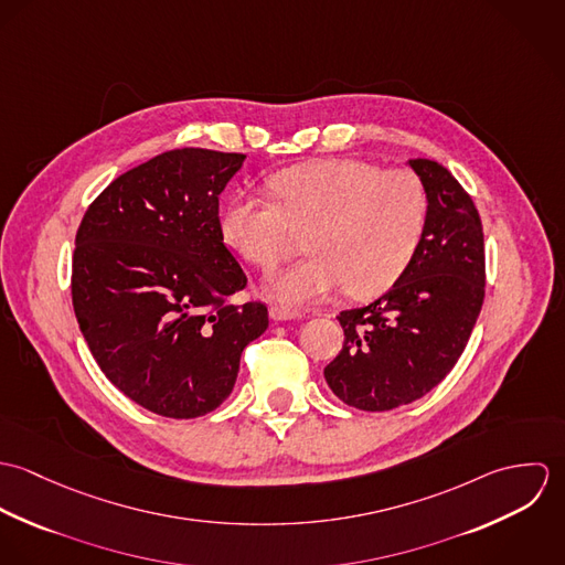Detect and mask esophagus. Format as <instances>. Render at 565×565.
<instances>
[{
  "instance_id": "1",
  "label": "esophagus",
  "mask_w": 565,
  "mask_h": 565,
  "mask_svg": "<svg viewBox=\"0 0 565 565\" xmlns=\"http://www.w3.org/2000/svg\"><path fill=\"white\" fill-rule=\"evenodd\" d=\"M269 318L276 320V322H287V320H298V318H302V313L296 311V309H289V307L274 305V307H269Z\"/></svg>"
}]
</instances>
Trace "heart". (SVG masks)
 Returning a JSON list of instances; mask_svg holds the SVG:
<instances>
[{
	"mask_svg": "<svg viewBox=\"0 0 565 565\" xmlns=\"http://www.w3.org/2000/svg\"><path fill=\"white\" fill-rule=\"evenodd\" d=\"M276 204L237 195L222 213L226 243L258 269H274L307 237L309 258L267 278L280 302H316L339 289L354 298L387 291L422 242L428 200L406 169L323 159L269 178Z\"/></svg>",
	"mask_w": 565,
	"mask_h": 565,
	"instance_id": "heart-1",
	"label": "heart"
}]
</instances>
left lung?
Wrapping results in <instances>:
<instances>
[{"instance_id": "obj_1", "label": "left lung", "mask_w": 565, "mask_h": 565, "mask_svg": "<svg viewBox=\"0 0 565 565\" xmlns=\"http://www.w3.org/2000/svg\"><path fill=\"white\" fill-rule=\"evenodd\" d=\"M408 164L428 200L422 242L387 294L341 311L343 348L323 370L332 394L361 411H390L437 387L483 307V226L472 198L439 162Z\"/></svg>"}]
</instances>
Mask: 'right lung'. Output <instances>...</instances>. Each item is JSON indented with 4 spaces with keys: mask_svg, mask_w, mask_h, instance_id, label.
Instances as JSON below:
<instances>
[{
    "mask_svg": "<svg viewBox=\"0 0 565 565\" xmlns=\"http://www.w3.org/2000/svg\"><path fill=\"white\" fill-rule=\"evenodd\" d=\"M245 154L182 148L115 178L76 235L72 300L106 379L173 419L215 411L267 307L226 302L247 282L224 245L220 193Z\"/></svg>",
    "mask_w": 565,
    "mask_h": 565,
    "instance_id": "right-lung-1",
    "label": "right lung"
}]
</instances>
